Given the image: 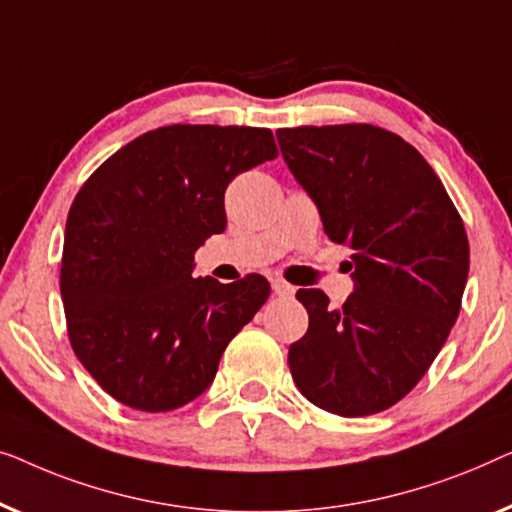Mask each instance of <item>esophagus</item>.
Masks as SVG:
<instances>
[{
  "label": "esophagus",
  "instance_id": "34e87169",
  "mask_svg": "<svg viewBox=\"0 0 512 512\" xmlns=\"http://www.w3.org/2000/svg\"><path fill=\"white\" fill-rule=\"evenodd\" d=\"M271 287H273V292L278 294V297H292V294H294V285L285 283V280H280V278L273 280Z\"/></svg>",
  "mask_w": 512,
  "mask_h": 512
}]
</instances>
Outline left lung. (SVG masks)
Masks as SVG:
<instances>
[{"instance_id": "left-lung-1", "label": "left lung", "mask_w": 512, "mask_h": 512, "mask_svg": "<svg viewBox=\"0 0 512 512\" xmlns=\"http://www.w3.org/2000/svg\"><path fill=\"white\" fill-rule=\"evenodd\" d=\"M325 234L348 243L355 290L329 308L299 290L308 331L290 345L299 392L343 417L390 408L420 383L455 325L469 239L443 183L417 150L373 125L278 129Z\"/></svg>"}]
</instances>
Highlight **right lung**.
<instances>
[{"instance_id":"obj_1","label":"right lung","mask_w":512,"mask_h":512,"mask_svg":"<svg viewBox=\"0 0 512 512\" xmlns=\"http://www.w3.org/2000/svg\"><path fill=\"white\" fill-rule=\"evenodd\" d=\"M278 157L269 129L169 125L111 155L76 194L60 292L76 357L113 399L146 413L208 390L227 343L269 299V280L192 278L225 232V190Z\"/></svg>"}]
</instances>
